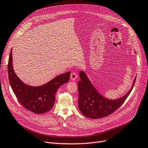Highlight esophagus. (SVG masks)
<instances>
[{
	"instance_id": "1",
	"label": "esophagus",
	"mask_w": 148,
	"mask_h": 148,
	"mask_svg": "<svg viewBox=\"0 0 148 148\" xmlns=\"http://www.w3.org/2000/svg\"><path fill=\"white\" fill-rule=\"evenodd\" d=\"M77 78V75L76 74V73L75 72H72L71 73V75H70V78L71 80H75Z\"/></svg>"
}]
</instances>
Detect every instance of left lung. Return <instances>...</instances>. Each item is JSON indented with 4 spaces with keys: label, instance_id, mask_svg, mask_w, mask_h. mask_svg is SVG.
Listing matches in <instances>:
<instances>
[{
    "label": "left lung",
    "instance_id": "1",
    "mask_svg": "<svg viewBox=\"0 0 148 148\" xmlns=\"http://www.w3.org/2000/svg\"><path fill=\"white\" fill-rule=\"evenodd\" d=\"M81 80L78 82V108L83 115L91 119H100L114 112L123 104L135 85V77L131 89L123 97L116 100H109L102 96L94 87L86 74L79 72Z\"/></svg>",
    "mask_w": 148,
    "mask_h": 148
}]
</instances>
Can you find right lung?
Instances as JSON below:
<instances>
[{
  "label": "right lung",
  "instance_id": "right-lung-1",
  "mask_svg": "<svg viewBox=\"0 0 148 148\" xmlns=\"http://www.w3.org/2000/svg\"><path fill=\"white\" fill-rule=\"evenodd\" d=\"M8 71L9 83L19 103L27 109L36 114L50 110L56 101L58 88L69 81L70 72L58 75L48 83L39 87H32L24 84L17 77L12 66V52L10 51Z\"/></svg>",
  "mask_w": 148,
  "mask_h": 148
}]
</instances>
